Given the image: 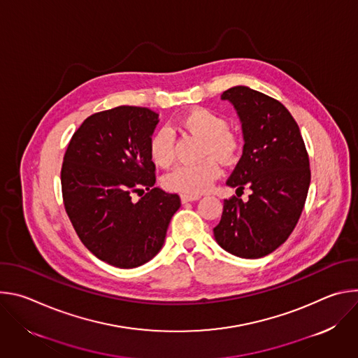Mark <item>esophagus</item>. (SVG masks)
Returning a JSON list of instances; mask_svg holds the SVG:
<instances>
[{
  "label": "esophagus",
  "mask_w": 358,
  "mask_h": 358,
  "mask_svg": "<svg viewBox=\"0 0 358 358\" xmlns=\"http://www.w3.org/2000/svg\"><path fill=\"white\" fill-rule=\"evenodd\" d=\"M180 198H181V202H182V203H187V202L196 201V199H199L201 196H199V195H187V194H181Z\"/></svg>",
  "instance_id": "esophagus-1"
}]
</instances>
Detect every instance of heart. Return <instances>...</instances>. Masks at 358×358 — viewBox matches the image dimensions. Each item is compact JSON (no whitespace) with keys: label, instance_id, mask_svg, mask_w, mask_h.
Masks as SVG:
<instances>
[{"label":"heart","instance_id":"obj_1","mask_svg":"<svg viewBox=\"0 0 358 358\" xmlns=\"http://www.w3.org/2000/svg\"><path fill=\"white\" fill-rule=\"evenodd\" d=\"M178 126L202 140L201 157L210 159L177 167L164 177L163 185L173 192L199 195L208 191L221 176V167L212 157L225 164L232 163L239 152L241 140L229 129L227 117L206 108H195L187 112L178 120ZM148 150L152 163L162 169H169L176 160L174 131L169 127L159 129L151 136Z\"/></svg>","mask_w":358,"mask_h":358}]
</instances>
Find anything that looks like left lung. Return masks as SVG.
Returning a JSON list of instances; mask_svg holds the SVG:
<instances>
[{
  "label": "left lung",
  "instance_id": "left-lung-1",
  "mask_svg": "<svg viewBox=\"0 0 358 358\" xmlns=\"http://www.w3.org/2000/svg\"><path fill=\"white\" fill-rule=\"evenodd\" d=\"M221 97L235 106L242 122L243 152L229 187L252 189L248 202L224 199L214 236L235 257L258 259L279 248L293 232L308 196L310 163L300 129L279 100L235 86Z\"/></svg>",
  "mask_w": 358,
  "mask_h": 358
}]
</instances>
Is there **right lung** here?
<instances>
[{
	"instance_id": "add662e5",
	"label": "right lung",
	"mask_w": 358,
	"mask_h": 358,
	"mask_svg": "<svg viewBox=\"0 0 358 358\" xmlns=\"http://www.w3.org/2000/svg\"><path fill=\"white\" fill-rule=\"evenodd\" d=\"M157 123L156 112L140 106L94 113L73 133L64 156L65 211L82 243L116 268L155 258L181 207L177 194L155 187L148 145ZM133 193L142 198L134 201Z\"/></svg>"
}]
</instances>
